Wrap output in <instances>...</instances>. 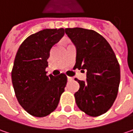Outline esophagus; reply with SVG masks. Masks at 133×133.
<instances>
[{"instance_id": "esophagus-1", "label": "esophagus", "mask_w": 133, "mask_h": 133, "mask_svg": "<svg viewBox=\"0 0 133 133\" xmlns=\"http://www.w3.org/2000/svg\"><path fill=\"white\" fill-rule=\"evenodd\" d=\"M73 79H73V77H68V81H72Z\"/></svg>"}]
</instances>
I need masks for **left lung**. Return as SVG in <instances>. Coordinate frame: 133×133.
Masks as SVG:
<instances>
[{
  "instance_id": "1",
  "label": "left lung",
  "mask_w": 133,
  "mask_h": 133,
  "mask_svg": "<svg viewBox=\"0 0 133 133\" xmlns=\"http://www.w3.org/2000/svg\"><path fill=\"white\" fill-rule=\"evenodd\" d=\"M76 47L74 68L86 71V80L75 79L79 89L74 94L79 109L97 117L111 108L118 91L121 71L118 59L107 40L92 30L66 28Z\"/></svg>"
}]
</instances>
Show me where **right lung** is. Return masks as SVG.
Listing matches in <instances>:
<instances>
[{"label":"right lung","instance_id":"right-lung-1","mask_svg":"<svg viewBox=\"0 0 133 133\" xmlns=\"http://www.w3.org/2000/svg\"><path fill=\"white\" fill-rule=\"evenodd\" d=\"M65 34V30L44 29L22 42L15 58L12 82L16 98L32 116L42 118L56 109L67 83L65 74L47 76L51 48Z\"/></svg>","mask_w":133,"mask_h":133}]
</instances>
